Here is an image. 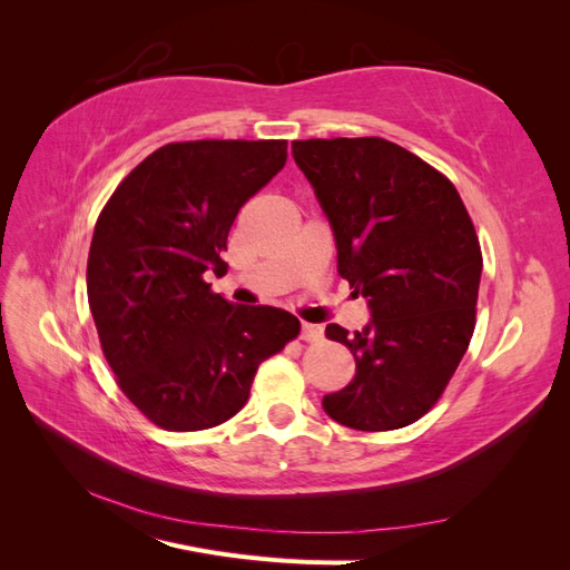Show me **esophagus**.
I'll list each match as a JSON object with an SVG mask.
<instances>
[{
	"mask_svg": "<svg viewBox=\"0 0 570 570\" xmlns=\"http://www.w3.org/2000/svg\"><path fill=\"white\" fill-rule=\"evenodd\" d=\"M323 337V327L314 323H302V340L304 342H318Z\"/></svg>",
	"mask_w": 570,
	"mask_h": 570,
	"instance_id": "34e87169",
	"label": "esophagus"
}]
</instances>
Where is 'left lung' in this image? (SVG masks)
<instances>
[{
  "label": "left lung",
  "mask_w": 570,
  "mask_h": 570,
  "mask_svg": "<svg viewBox=\"0 0 570 570\" xmlns=\"http://www.w3.org/2000/svg\"><path fill=\"white\" fill-rule=\"evenodd\" d=\"M337 243V271L373 321L325 337L356 358L354 381L323 396L333 421L381 433L438 404L475 331L482 252L454 183L383 137L295 140Z\"/></svg>",
  "instance_id": "1"
}]
</instances>
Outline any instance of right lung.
Returning <instances> with one entry per match:
<instances>
[{
  "label": "right lung",
  "instance_id": "right-lung-1",
  "mask_svg": "<svg viewBox=\"0 0 570 570\" xmlns=\"http://www.w3.org/2000/svg\"><path fill=\"white\" fill-rule=\"evenodd\" d=\"M287 159L285 140H195L151 151L101 209L88 302L118 387L164 430L226 423L256 368L299 335L275 306H237L204 281L226 268L243 204Z\"/></svg>",
  "mask_w": 570,
  "mask_h": 570
}]
</instances>
